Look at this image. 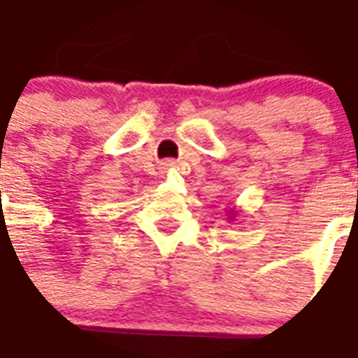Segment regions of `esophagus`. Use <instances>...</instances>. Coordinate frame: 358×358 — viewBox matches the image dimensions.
I'll return each instance as SVG.
<instances>
[{
	"label": "esophagus",
	"instance_id": "1",
	"mask_svg": "<svg viewBox=\"0 0 358 358\" xmlns=\"http://www.w3.org/2000/svg\"><path fill=\"white\" fill-rule=\"evenodd\" d=\"M166 166H170V164H166Z\"/></svg>",
	"mask_w": 358,
	"mask_h": 358
}]
</instances>
